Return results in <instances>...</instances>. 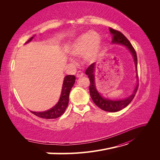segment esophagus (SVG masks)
<instances>
[{
    "instance_id": "esophagus-1",
    "label": "esophagus",
    "mask_w": 160,
    "mask_h": 160,
    "mask_svg": "<svg viewBox=\"0 0 160 160\" xmlns=\"http://www.w3.org/2000/svg\"><path fill=\"white\" fill-rule=\"evenodd\" d=\"M83 72H81V71H78L77 72V75H76V77H83Z\"/></svg>"
}]
</instances>
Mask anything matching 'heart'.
<instances>
[{"instance_id":"obj_1","label":"heart","mask_w":160,"mask_h":160,"mask_svg":"<svg viewBox=\"0 0 160 160\" xmlns=\"http://www.w3.org/2000/svg\"><path fill=\"white\" fill-rule=\"evenodd\" d=\"M102 49V38L98 32L90 31L82 34L72 43L71 53L74 57L84 56L86 61L95 60Z\"/></svg>"}]
</instances>
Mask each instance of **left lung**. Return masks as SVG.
<instances>
[{
	"mask_svg": "<svg viewBox=\"0 0 160 160\" xmlns=\"http://www.w3.org/2000/svg\"><path fill=\"white\" fill-rule=\"evenodd\" d=\"M109 31L113 35V43H117V44L123 45L128 47V49L129 50L130 52L133 57L135 69L137 71V80L138 83L136 87L133 92V93L131 95L129 98L124 99L122 100H111L108 99H105L101 96L99 92L96 89L95 84V78H94V71L95 67V62H93L89 66L88 69L85 71V74L88 75V77L90 81V85H89V92L91 97V99L93 100L95 105L99 107L100 109H103L105 111H109V112H116L122 110V109L126 108L127 106L132 102V101L134 98V97L138 91L139 83H138V59H137V54L135 52L134 48L131 44V42L129 41L128 38L125 37L123 33L119 31L115 30L112 28H109Z\"/></svg>",
	"mask_w": 160,
	"mask_h": 160,
	"instance_id": "left-lung-1",
	"label": "left lung"
}]
</instances>
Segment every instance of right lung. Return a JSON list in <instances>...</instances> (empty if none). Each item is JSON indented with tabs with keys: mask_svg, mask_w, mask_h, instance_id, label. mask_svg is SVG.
Returning <instances> with one entry per match:
<instances>
[{
	"mask_svg": "<svg viewBox=\"0 0 160 160\" xmlns=\"http://www.w3.org/2000/svg\"><path fill=\"white\" fill-rule=\"evenodd\" d=\"M32 38L33 37H31L28 41H27L26 43L30 42L32 39ZM75 77L74 75H67L65 77L63 81L61 95L59 102L51 109L47 110L46 111H43V112H35V111H31V112L37 116V117L47 119H55L60 117L61 115L64 113L67 105H68L69 93L72 87L73 86L75 83Z\"/></svg>",
	"mask_w": 160,
	"mask_h": 160,
	"instance_id": "obj_1",
	"label": "right lung"
}]
</instances>
